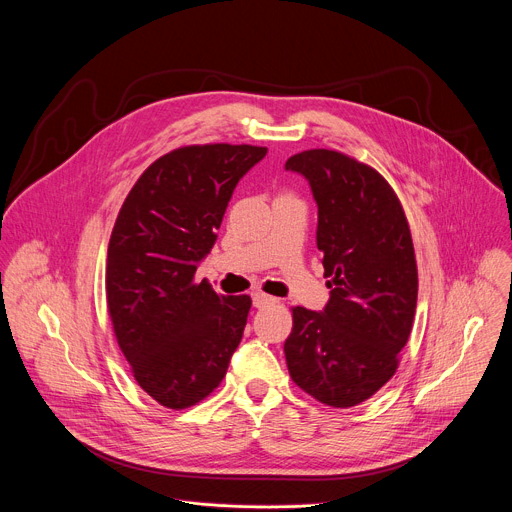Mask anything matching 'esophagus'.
Listing matches in <instances>:
<instances>
[{"instance_id":"obj_1","label":"esophagus","mask_w":512,"mask_h":512,"mask_svg":"<svg viewBox=\"0 0 512 512\" xmlns=\"http://www.w3.org/2000/svg\"><path fill=\"white\" fill-rule=\"evenodd\" d=\"M251 298H253V306H255V308H265L267 304L275 302V298H271V296L263 294V291H253Z\"/></svg>"}]
</instances>
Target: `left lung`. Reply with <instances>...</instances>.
Returning a JSON list of instances; mask_svg holds the SVG:
<instances>
[{
  "label": "left lung",
  "mask_w": 512,
  "mask_h": 512,
  "mask_svg": "<svg viewBox=\"0 0 512 512\" xmlns=\"http://www.w3.org/2000/svg\"><path fill=\"white\" fill-rule=\"evenodd\" d=\"M285 170L310 184L330 279L322 312L294 308L287 371L320 403L354 407L395 375L413 326L417 265L407 218L387 180L344 154L308 150Z\"/></svg>",
  "instance_id": "8db88e82"
}]
</instances>
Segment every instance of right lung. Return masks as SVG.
Wrapping results in <instances>:
<instances>
[{"label": "right lung", "instance_id": "1", "mask_svg": "<svg viewBox=\"0 0 512 512\" xmlns=\"http://www.w3.org/2000/svg\"><path fill=\"white\" fill-rule=\"evenodd\" d=\"M255 145H190L156 160L127 194L107 251V306L137 385L170 409L210 395L237 350L249 296H218L194 273L216 243Z\"/></svg>", "mask_w": 512, "mask_h": 512}]
</instances>
